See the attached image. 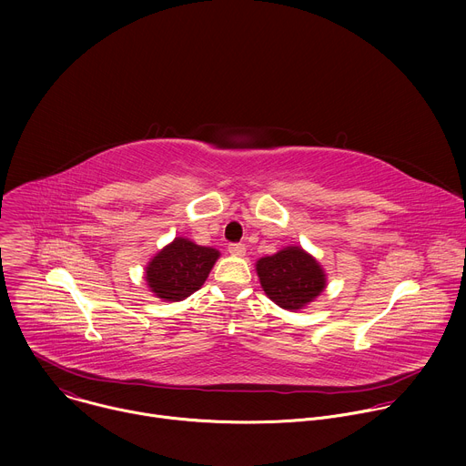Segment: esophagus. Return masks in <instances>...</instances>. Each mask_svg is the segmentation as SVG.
Listing matches in <instances>:
<instances>
[{
  "instance_id": "esophagus-1",
  "label": "esophagus",
  "mask_w": 466,
  "mask_h": 466,
  "mask_svg": "<svg viewBox=\"0 0 466 466\" xmlns=\"http://www.w3.org/2000/svg\"><path fill=\"white\" fill-rule=\"evenodd\" d=\"M228 252H230L232 256H245V245H241V243H230V245H228Z\"/></svg>"
}]
</instances>
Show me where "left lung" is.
<instances>
[{
	"instance_id": "left-lung-1",
	"label": "left lung",
	"mask_w": 466,
	"mask_h": 466,
	"mask_svg": "<svg viewBox=\"0 0 466 466\" xmlns=\"http://www.w3.org/2000/svg\"><path fill=\"white\" fill-rule=\"evenodd\" d=\"M256 273L265 291L277 306L299 311L313 302L326 288L322 265L299 245L263 256L256 261Z\"/></svg>"
}]
</instances>
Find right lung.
Returning <instances> with one entry per match:
<instances>
[{"instance_id": "right-lung-1", "label": "right lung", "mask_w": 466, "mask_h": 466, "mask_svg": "<svg viewBox=\"0 0 466 466\" xmlns=\"http://www.w3.org/2000/svg\"><path fill=\"white\" fill-rule=\"evenodd\" d=\"M219 256L218 248L178 236L147 261L144 279L157 299L180 302L203 288Z\"/></svg>"}]
</instances>
